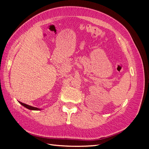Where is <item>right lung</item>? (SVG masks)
Returning <instances> with one entry per match:
<instances>
[{
	"mask_svg": "<svg viewBox=\"0 0 149 149\" xmlns=\"http://www.w3.org/2000/svg\"><path fill=\"white\" fill-rule=\"evenodd\" d=\"M19 102L20 104L21 105L23 106L24 107H26V109H30V110H31V111H40V110H42V109H40V108H38V107H33L31 106H29V105H27L26 104H24V103H22L20 101H19Z\"/></svg>",
	"mask_w": 149,
	"mask_h": 149,
	"instance_id": "1",
	"label": "right lung"
}]
</instances>
